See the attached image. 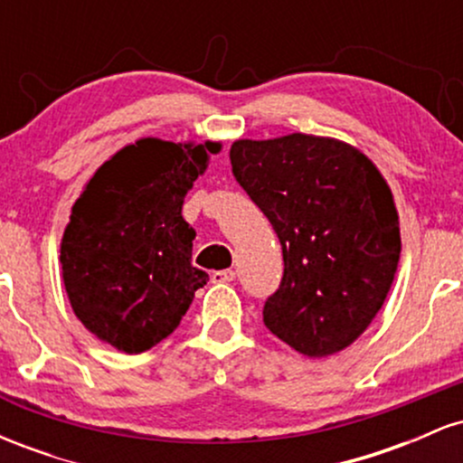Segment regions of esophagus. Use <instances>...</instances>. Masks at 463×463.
<instances>
[{"label":"esophagus","mask_w":463,"mask_h":463,"mask_svg":"<svg viewBox=\"0 0 463 463\" xmlns=\"http://www.w3.org/2000/svg\"><path fill=\"white\" fill-rule=\"evenodd\" d=\"M211 280H213V283H231V280H235V272H232V269H217V272L211 276Z\"/></svg>","instance_id":"34e87169"}]
</instances>
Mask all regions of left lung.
<instances>
[{
  "instance_id": "1",
  "label": "left lung",
  "mask_w": 463,
  "mask_h": 463,
  "mask_svg": "<svg viewBox=\"0 0 463 463\" xmlns=\"http://www.w3.org/2000/svg\"><path fill=\"white\" fill-rule=\"evenodd\" d=\"M231 165L283 246V279L263 324L307 357L350 346L383 307L401 257L379 169L346 143L300 132L232 143Z\"/></svg>"
}]
</instances>
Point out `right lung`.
Listing matches in <instances>:
<instances>
[{"mask_svg":"<svg viewBox=\"0 0 463 463\" xmlns=\"http://www.w3.org/2000/svg\"><path fill=\"white\" fill-rule=\"evenodd\" d=\"M217 150L141 139L106 161L73 204L61 246L69 302L117 350L139 354L169 337L209 280L191 265L183 202Z\"/></svg>","mask_w":463,"mask_h":463,"instance_id":"add662e5","label":"right lung"}]
</instances>
